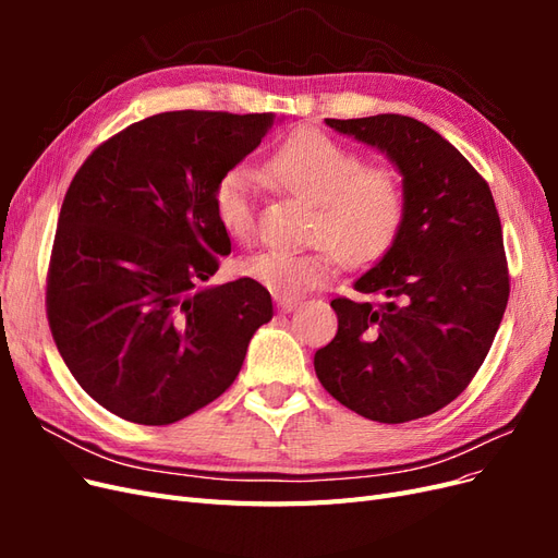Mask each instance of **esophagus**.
<instances>
[{
  "label": "esophagus",
  "instance_id": "34e87169",
  "mask_svg": "<svg viewBox=\"0 0 558 558\" xmlns=\"http://www.w3.org/2000/svg\"><path fill=\"white\" fill-rule=\"evenodd\" d=\"M277 305H279L281 312H293V310L300 305V300H293V298H277Z\"/></svg>",
  "mask_w": 558,
  "mask_h": 558
}]
</instances>
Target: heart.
Instances as JSON below:
<instances>
[{
    "label": "heart",
    "mask_w": 558,
    "mask_h": 558,
    "mask_svg": "<svg viewBox=\"0 0 558 558\" xmlns=\"http://www.w3.org/2000/svg\"><path fill=\"white\" fill-rule=\"evenodd\" d=\"M265 170L279 189L312 205L307 251H260L242 260V272L279 295L324 286L337 263H375L393 244L404 218V183L396 167L365 158L318 130L293 132L269 154ZM258 174L234 165L214 185L218 223L234 240L256 228Z\"/></svg>",
    "instance_id": "heart-1"
}]
</instances>
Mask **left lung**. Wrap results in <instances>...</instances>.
Masks as SVG:
<instances>
[{
    "mask_svg": "<svg viewBox=\"0 0 558 558\" xmlns=\"http://www.w3.org/2000/svg\"><path fill=\"white\" fill-rule=\"evenodd\" d=\"M377 146L404 183V218L384 258L335 298L337 335L316 351L326 391L379 424L435 414L477 375L510 298L508 258L492 189L456 146L410 116L337 121Z\"/></svg>",
    "mask_w": 558,
    "mask_h": 558,
    "instance_id": "8db88e82",
    "label": "left lung"
}]
</instances>
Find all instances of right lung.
<instances>
[{
	"label": "right lung",
	"mask_w": 558,
	"mask_h": 558,
	"mask_svg": "<svg viewBox=\"0 0 558 558\" xmlns=\"http://www.w3.org/2000/svg\"><path fill=\"white\" fill-rule=\"evenodd\" d=\"M272 113L165 111L113 134L66 189L46 277L62 361L95 402L167 426L240 375L272 298L242 277L202 286L230 253L214 185Z\"/></svg>",
	"instance_id": "obj_1"
}]
</instances>
